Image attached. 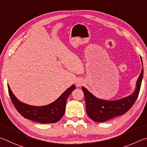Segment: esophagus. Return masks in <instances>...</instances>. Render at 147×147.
Here are the masks:
<instances>
[{"mask_svg": "<svg viewBox=\"0 0 147 147\" xmlns=\"http://www.w3.org/2000/svg\"><path fill=\"white\" fill-rule=\"evenodd\" d=\"M75 84H76V86L77 87H80V86L84 85V82L82 80L78 79V80H77L76 81Z\"/></svg>", "mask_w": 147, "mask_h": 147, "instance_id": "obj_1", "label": "esophagus"}]
</instances>
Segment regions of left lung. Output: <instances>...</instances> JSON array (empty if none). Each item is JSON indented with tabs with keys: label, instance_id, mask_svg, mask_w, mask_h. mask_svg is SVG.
Instances as JSON below:
<instances>
[{
	"label": "left lung",
	"instance_id": "obj_1",
	"mask_svg": "<svg viewBox=\"0 0 147 147\" xmlns=\"http://www.w3.org/2000/svg\"><path fill=\"white\" fill-rule=\"evenodd\" d=\"M137 80L135 90L130 95L118 100H108L100 99L93 95L84 87H82L85 96L86 111L92 120L97 123H104L116 117L123 115L131 108L138 98L143 77V67Z\"/></svg>",
	"mask_w": 147,
	"mask_h": 147
}]
</instances>
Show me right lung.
Returning a JSON list of instances; mask_svg holds the SVG:
<instances>
[{
	"label": "right lung",
	"instance_id": "add662e5",
	"mask_svg": "<svg viewBox=\"0 0 147 147\" xmlns=\"http://www.w3.org/2000/svg\"><path fill=\"white\" fill-rule=\"evenodd\" d=\"M8 88L12 102L22 116L41 124H49L56 123L61 119L65 111L67 99L76 87L73 84L53 102L42 106H32L22 102L14 95L9 85Z\"/></svg>",
	"mask_w": 147,
	"mask_h": 147
}]
</instances>
